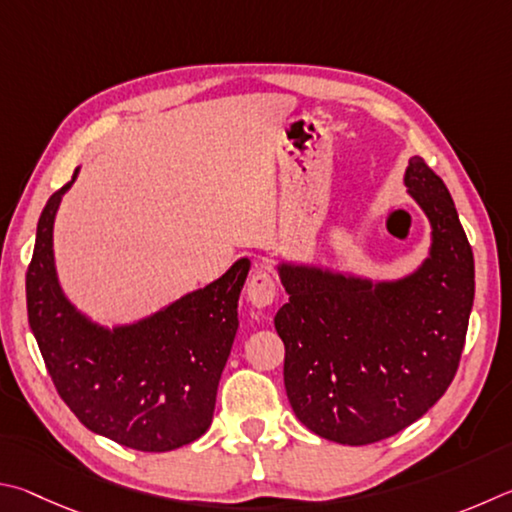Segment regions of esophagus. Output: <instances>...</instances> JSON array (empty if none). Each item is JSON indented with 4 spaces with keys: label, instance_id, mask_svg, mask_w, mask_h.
Returning a JSON list of instances; mask_svg holds the SVG:
<instances>
[{
    "label": "esophagus",
    "instance_id": "34e87169",
    "mask_svg": "<svg viewBox=\"0 0 512 512\" xmlns=\"http://www.w3.org/2000/svg\"><path fill=\"white\" fill-rule=\"evenodd\" d=\"M245 294L251 306L258 310L272 306L276 299V283L272 279V274H267L265 270H256V274L251 276L247 283Z\"/></svg>",
    "mask_w": 512,
    "mask_h": 512
}]
</instances>
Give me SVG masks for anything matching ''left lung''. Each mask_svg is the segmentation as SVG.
<instances>
[{
    "mask_svg": "<svg viewBox=\"0 0 512 512\" xmlns=\"http://www.w3.org/2000/svg\"><path fill=\"white\" fill-rule=\"evenodd\" d=\"M427 215L429 251L414 272L371 279L328 265L279 261L290 301L274 326L283 380L310 432L369 445L427 414L459 369L474 301V256L450 191L423 157L405 170Z\"/></svg>",
    "mask_w": 512,
    "mask_h": 512,
    "instance_id": "left-lung-1",
    "label": "left lung"
}]
</instances>
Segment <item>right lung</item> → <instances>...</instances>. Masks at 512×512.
<instances>
[{"label":"right lung","instance_id":"1","mask_svg":"<svg viewBox=\"0 0 512 512\" xmlns=\"http://www.w3.org/2000/svg\"><path fill=\"white\" fill-rule=\"evenodd\" d=\"M71 182L49 197L26 272L29 324L53 384L94 434L141 452H170L209 429L238 330L249 258L132 324L103 326L62 290L53 224Z\"/></svg>","mask_w":512,"mask_h":512}]
</instances>
